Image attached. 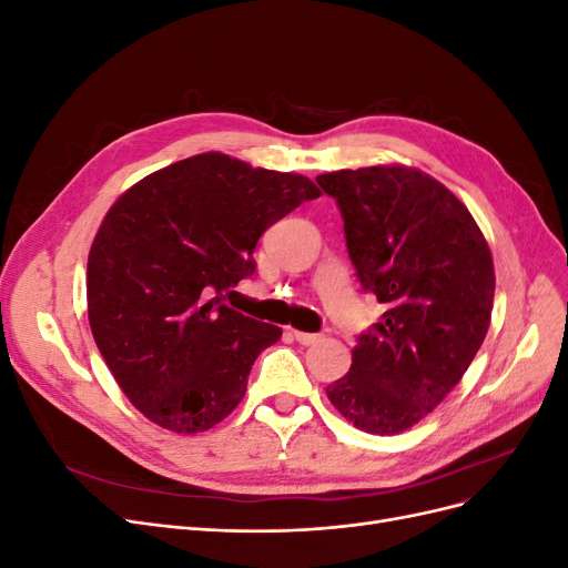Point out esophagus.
Here are the masks:
<instances>
[{
	"label": "esophagus",
	"instance_id": "esophagus-1",
	"mask_svg": "<svg viewBox=\"0 0 568 568\" xmlns=\"http://www.w3.org/2000/svg\"><path fill=\"white\" fill-rule=\"evenodd\" d=\"M291 334H294V338L298 341V343H303V346H313V343H317L322 336L320 334H307V332H291Z\"/></svg>",
	"mask_w": 568,
	"mask_h": 568
}]
</instances>
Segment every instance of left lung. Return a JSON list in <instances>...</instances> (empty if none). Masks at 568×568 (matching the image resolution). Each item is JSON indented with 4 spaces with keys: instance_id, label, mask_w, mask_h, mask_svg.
I'll use <instances>...</instances> for the list:
<instances>
[{
    "instance_id": "8db88e82",
    "label": "left lung",
    "mask_w": 568,
    "mask_h": 568,
    "mask_svg": "<svg viewBox=\"0 0 568 568\" xmlns=\"http://www.w3.org/2000/svg\"><path fill=\"white\" fill-rule=\"evenodd\" d=\"M317 184L338 205L359 286L386 305L326 395L363 432L400 434L459 384L484 343L493 257L467 205L419 170H336Z\"/></svg>"
}]
</instances>
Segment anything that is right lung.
Returning a JSON list of instances; mask_svg holds the SVG:
<instances>
[{"mask_svg":"<svg viewBox=\"0 0 568 568\" xmlns=\"http://www.w3.org/2000/svg\"><path fill=\"white\" fill-rule=\"evenodd\" d=\"M320 189L303 175L201 153L144 178L101 222L88 261L90 326L132 405L199 434L242 403L282 329L222 303L255 272L257 239Z\"/></svg>","mask_w":568,"mask_h":568,"instance_id":"right-lung-1","label":"right lung"}]
</instances>
